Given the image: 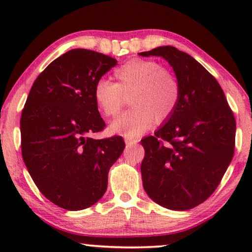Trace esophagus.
I'll list each match as a JSON object with an SVG mask.
<instances>
[{"label": "esophagus", "mask_w": 252, "mask_h": 252, "mask_svg": "<svg viewBox=\"0 0 252 252\" xmlns=\"http://www.w3.org/2000/svg\"><path fill=\"white\" fill-rule=\"evenodd\" d=\"M126 140V146H134V144H136L138 142L137 138H130V137H126L124 138Z\"/></svg>", "instance_id": "34e87169"}]
</instances>
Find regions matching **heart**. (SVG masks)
Segmentation results:
<instances>
[{
	"label": "heart",
	"instance_id": "b5f03b06",
	"mask_svg": "<svg viewBox=\"0 0 252 252\" xmlns=\"http://www.w3.org/2000/svg\"><path fill=\"white\" fill-rule=\"evenodd\" d=\"M115 83L99 80L94 89L98 109L106 117H116L130 97L132 109L110 126V130L126 137H137L154 124L174 114L180 99V85L172 72L154 60L132 59L112 73Z\"/></svg>",
	"mask_w": 252,
	"mask_h": 252
}]
</instances>
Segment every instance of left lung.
I'll return each mask as SVG.
<instances>
[{
    "label": "left lung",
    "mask_w": 252,
    "mask_h": 252,
    "mask_svg": "<svg viewBox=\"0 0 252 252\" xmlns=\"http://www.w3.org/2000/svg\"><path fill=\"white\" fill-rule=\"evenodd\" d=\"M140 56L164 58L180 85L174 114L141 140L143 189L166 209L190 210L213 194L232 160L235 116L216 78L189 54L162 46Z\"/></svg>",
    "instance_id": "8db88e82"
}]
</instances>
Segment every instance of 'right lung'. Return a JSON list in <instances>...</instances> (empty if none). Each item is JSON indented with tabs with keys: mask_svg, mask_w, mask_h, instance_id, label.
<instances>
[{
	"mask_svg": "<svg viewBox=\"0 0 252 252\" xmlns=\"http://www.w3.org/2000/svg\"><path fill=\"white\" fill-rule=\"evenodd\" d=\"M117 62L98 52L71 50L32 86L22 110L21 152L34 184L68 211L88 209L108 187V173L123 153L122 136L94 140L105 128L94 98L97 82Z\"/></svg>",
	"mask_w": 252,
	"mask_h": 252,
	"instance_id": "obj_1",
	"label": "right lung"
}]
</instances>
